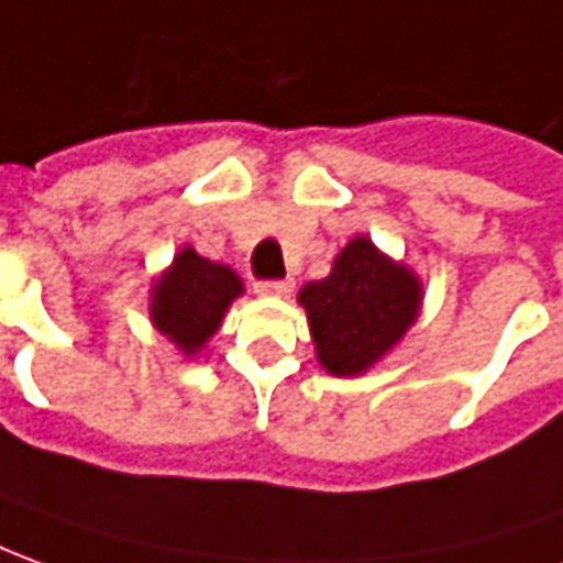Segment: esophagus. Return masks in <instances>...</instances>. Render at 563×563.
<instances>
[{
    "instance_id": "1",
    "label": "esophagus",
    "mask_w": 563,
    "mask_h": 563,
    "mask_svg": "<svg viewBox=\"0 0 563 563\" xmlns=\"http://www.w3.org/2000/svg\"><path fill=\"white\" fill-rule=\"evenodd\" d=\"M290 282H257L254 285V290H257L260 297H288L290 294Z\"/></svg>"
}]
</instances>
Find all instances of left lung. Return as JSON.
<instances>
[{
	"label": "left lung",
	"mask_w": 563,
	"mask_h": 563,
	"mask_svg": "<svg viewBox=\"0 0 563 563\" xmlns=\"http://www.w3.org/2000/svg\"><path fill=\"white\" fill-rule=\"evenodd\" d=\"M422 278L405 260L383 254L367 235L349 239L331 273L297 294L316 358L331 377H362L417 324Z\"/></svg>",
	"instance_id": "1"
}]
</instances>
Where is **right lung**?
Instances as JSON below:
<instances>
[{
  "label": "right lung",
  "instance_id": "1",
  "mask_svg": "<svg viewBox=\"0 0 563 563\" xmlns=\"http://www.w3.org/2000/svg\"><path fill=\"white\" fill-rule=\"evenodd\" d=\"M242 294V278L232 266L201 257L192 244H184L168 269L153 278L150 321L184 358H192L220 331L232 300Z\"/></svg>",
  "mask_w": 563,
  "mask_h": 563
}]
</instances>
